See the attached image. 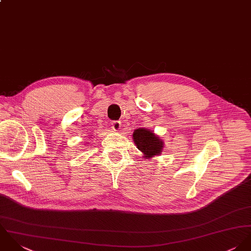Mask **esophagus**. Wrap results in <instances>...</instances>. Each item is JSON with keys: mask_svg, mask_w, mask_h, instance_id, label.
Instances as JSON below:
<instances>
[{"mask_svg": "<svg viewBox=\"0 0 251 251\" xmlns=\"http://www.w3.org/2000/svg\"><path fill=\"white\" fill-rule=\"evenodd\" d=\"M111 128L114 131H119L121 129V123L119 121H113L111 123Z\"/></svg>", "mask_w": 251, "mask_h": 251, "instance_id": "1", "label": "esophagus"}]
</instances>
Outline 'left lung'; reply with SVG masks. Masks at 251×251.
I'll list each match as a JSON object with an SVG mask.
<instances>
[{"mask_svg": "<svg viewBox=\"0 0 251 251\" xmlns=\"http://www.w3.org/2000/svg\"><path fill=\"white\" fill-rule=\"evenodd\" d=\"M133 140L145 159L151 160L154 156H159L164 149L163 140L150 129H136L133 133Z\"/></svg>", "mask_w": 251, "mask_h": 251, "instance_id": "obj_1", "label": "left lung"}]
</instances>
